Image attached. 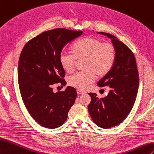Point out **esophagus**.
Here are the masks:
<instances>
[{"mask_svg": "<svg viewBox=\"0 0 154 154\" xmlns=\"http://www.w3.org/2000/svg\"><path fill=\"white\" fill-rule=\"evenodd\" d=\"M77 94H78V95H81V94H84V92H83V91L80 90V89H77Z\"/></svg>", "mask_w": 154, "mask_h": 154, "instance_id": "1", "label": "esophagus"}]
</instances>
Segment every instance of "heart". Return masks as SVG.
Segmentation results:
<instances>
[{
	"instance_id": "1",
	"label": "heart",
	"mask_w": 154,
	"mask_h": 154,
	"mask_svg": "<svg viewBox=\"0 0 154 154\" xmlns=\"http://www.w3.org/2000/svg\"><path fill=\"white\" fill-rule=\"evenodd\" d=\"M72 52L61 53L59 62L63 70L71 73L76 60H84L85 71L72 75L67 79L70 86L80 90L87 88L96 76L102 77L108 74L116 60V51L112 45L91 37H84L75 42L72 46Z\"/></svg>"
}]
</instances>
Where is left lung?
Listing matches in <instances>:
<instances>
[{
	"instance_id": "obj_1",
	"label": "left lung",
	"mask_w": 154,
	"mask_h": 154,
	"mask_svg": "<svg viewBox=\"0 0 154 154\" xmlns=\"http://www.w3.org/2000/svg\"><path fill=\"white\" fill-rule=\"evenodd\" d=\"M112 39L116 51L112 68L97 85L111 88L106 97L99 99L96 93H89L91 102L88 110L98 127L109 128L125 119L134 106L138 88V73L135 57L127 45L109 33L98 32Z\"/></svg>"
}]
</instances>
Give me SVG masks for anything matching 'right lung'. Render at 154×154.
Here are the masks:
<instances>
[{
    "mask_svg": "<svg viewBox=\"0 0 154 154\" xmlns=\"http://www.w3.org/2000/svg\"><path fill=\"white\" fill-rule=\"evenodd\" d=\"M83 34L82 31L58 28L43 32L32 38L21 52L18 63V83L21 98L31 116L47 128L62 126L75 100V88L54 93L52 86L60 83L65 71L59 57L63 48Z\"/></svg>",
    "mask_w": 154,
    "mask_h": 154,
    "instance_id": "right-lung-1",
    "label": "right lung"
}]
</instances>
